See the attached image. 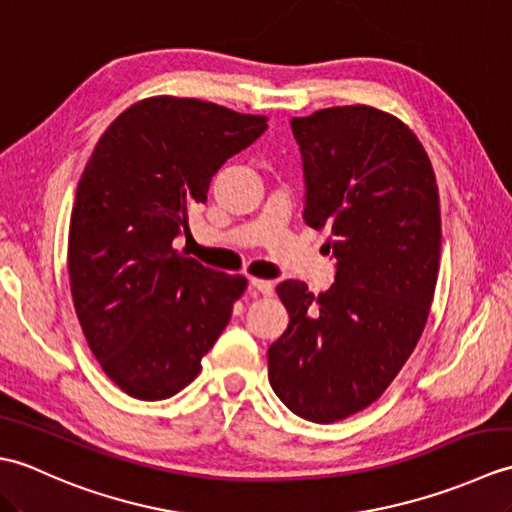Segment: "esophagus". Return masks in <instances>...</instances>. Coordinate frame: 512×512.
Masks as SVG:
<instances>
[{"label":"esophagus","instance_id":"esophagus-1","mask_svg":"<svg viewBox=\"0 0 512 512\" xmlns=\"http://www.w3.org/2000/svg\"><path fill=\"white\" fill-rule=\"evenodd\" d=\"M250 288L257 290L259 295H273V290H275L273 281H268V279H250Z\"/></svg>","mask_w":512,"mask_h":512}]
</instances>
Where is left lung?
<instances>
[{
    "label": "left lung",
    "mask_w": 512,
    "mask_h": 512,
    "mask_svg": "<svg viewBox=\"0 0 512 512\" xmlns=\"http://www.w3.org/2000/svg\"><path fill=\"white\" fill-rule=\"evenodd\" d=\"M306 180L303 220L328 228L334 284L286 279V332L268 380L297 416L328 424L372 405L416 347L440 268L436 173L416 134L369 105L292 118Z\"/></svg>",
    "instance_id": "obj_1"
}]
</instances>
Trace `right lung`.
Returning <instances> with one entry per match:
<instances>
[{
    "label": "right lung",
    "instance_id": "right-lung-1",
    "mask_svg": "<svg viewBox=\"0 0 512 512\" xmlns=\"http://www.w3.org/2000/svg\"><path fill=\"white\" fill-rule=\"evenodd\" d=\"M266 116L178 96L138 101L105 129L72 206L68 270L76 317L125 394L162 400L200 374L246 279L178 253L189 209Z\"/></svg>",
    "mask_w": 512,
    "mask_h": 512
}]
</instances>
